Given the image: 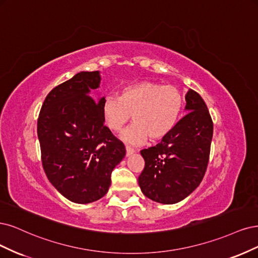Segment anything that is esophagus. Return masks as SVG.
Wrapping results in <instances>:
<instances>
[{
  "instance_id": "34e87169",
  "label": "esophagus",
  "mask_w": 258,
  "mask_h": 258,
  "mask_svg": "<svg viewBox=\"0 0 258 258\" xmlns=\"http://www.w3.org/2000/svg\"><path fill=\"white\" fill-rule=\"evenodd\" d=\"M126 156H130V155H132L133 153L135 152V150L133 148H131V147H128V146H126Z\"/></svg>"
}]
</instances>
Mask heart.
<instances>
[{
    "instance_id": "b5f03b06",
    "label": "heart",
    "mask_w": 258,
    "mask_h": 258,
    "mask_svg": "<svg viewBox=\"0 0 258 258\" xmlns=\"http://www.w3.org/2000/svg\"><path fill=\"white\" fill-rule=\"evenodd\" d=\"M183 106L184 96L177 87L145 80L124 87L120 96H105L102 115L106 126L113 132H119L133 118L135 123L124 131L122 138L140 145L148 138L155 143L167 137L176 127Z\"/></svg>"
}]
</instances>
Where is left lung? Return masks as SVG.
Masks as SVG:
<instances>
[{
    "mask_svg": "<svg viewBox=\"0 0 258 258\" xmlns=\"http://www.w3.org/2000/svg\"><path fill=\"white\" fill-rule=\"evenodd\" d=\"M187 113L170 134L154 147L140 151L145 168L138 183L148 198L176 204L201 184L210 156L213 122L202 96L189 90Z\"/></svg>",
    "mask_w": 258,
    "mask_h": 258,
    "instance_id": "left-lung-1",
    "label": "left lung"
}]
</instances>
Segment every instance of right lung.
<instances>
[{
	"instance_id": "1",
	"label": "right lung",
	"mask_w": 258,
	"mask_h": 258,
	"mask_svg": "<svg viewBox=\"0 0 258 258\" xmlns=\"http://www.w3.org/2000/svg\"><path fill=\"white\" fill-rule=\"evenodd\" d=\"M99 73L81 72L53 88L37 120L46 176L73 203L98 201L111 184V172L126 150L103 120L102 103L91 96Z\"/></svg>"
}]
</instances>
